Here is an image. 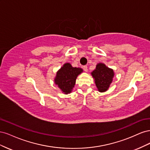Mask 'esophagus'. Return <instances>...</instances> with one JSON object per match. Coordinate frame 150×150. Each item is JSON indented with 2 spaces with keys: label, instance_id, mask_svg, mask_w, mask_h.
<instances>
[{
  "label": "esophagus",
  "instance_id": "esophagus-1",
  "mask_svg": "<svg viewBox=\"0 0 150 150\" xmlns=\"http://www.w3.org/2000/svg\"><path fill=\"white\" fill-rule=\"evenodd\" d=\"M83 69H84V71L85 72H88V69L87 66H83Z\"/></svg>",
  "mask_w": 150,
  "mask_h": 150
}]
</instances>
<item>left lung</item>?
<instances>
[{
  "instance_id": "left-lung-1",
  "label": "left lung",
  "mask_w": 150,
  "mask_h": 150,
  "mask_svg": "<svg viewBox=\"0 0 150 150\" xmlns=\"http://www.w3.org/2000/svg\"><path fill=\"white\" fill-rule=\"evenodd\" d=\"M93 78L99 92H105L112 83L115 72L112 69L107 67L105 64L99 62L91 72Z\"/></svg>"
}]
</instances>
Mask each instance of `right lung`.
I'll return each instance as SVG.
<instances>
[{"mask_svg": "<svg viewBox=\"0 0 150 150\" xmlns=\"http://www.w3.org/2000/svg\"><path fill=\"white\" fill-rule=\"evenodd\" d=\"M83 72L81 68L74 67L70 63L66 62L57 71L54 83L62 93L69 94L74 87L77 77Z\"/></svg>", "mask_w": 150, "mask_h": 150, "instance_id": "obj_1", "label": "right lung"}]
</instances>
